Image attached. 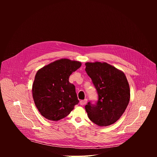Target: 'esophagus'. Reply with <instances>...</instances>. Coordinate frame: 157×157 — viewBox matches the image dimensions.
I'll return each mask as SVG.
<instances>
[{"label": "esophagus", "mask_w": 157, "mask_h": 157, "mask_svg": "<svg viewBox=\"0 0 157 157\" xmlns=\"http://www.w3.org/2000/svg\"><path fill=\"white\" fill-rule=\"evenodd\" d=\"M86 103H87V99H84V100H81V101H80V104H81V105H85Z\"/></svg>", "instance_id": "1"}]
</instances>
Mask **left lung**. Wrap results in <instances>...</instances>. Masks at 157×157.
I'll use <instances>...</instances> for the list:
<instances>
[{
  "mask_svg": "<svg viewBox=\"0 0 157 157\" xmlns=\"http://www.w3.org/2000/svg\"><path fill=\"white\" fill-rule=\"evenodd\" d=\"M85 71L96 89L98 99L85 105L88 117L99 126L115 123L130 101V88L124 73L106 63H86Z\"/></svg>",
  "mask_w": 157,
  "mask_h": 157,
  "instance_id": "1",
  "label": "left lung"
}]
</instances>
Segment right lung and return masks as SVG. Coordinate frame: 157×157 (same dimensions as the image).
Listing matches in <instances>:
<instances>
[{
  "instance_id": "1",
  "label": "right lung",
  "mask_w": 157,
  "mask_h": 157,
  "mask_svg": "<svg viewBox=\"0 0 157 157\" xmlns=\"http://www.w3.org/2000/svg\"><path fill=\"white\" fill-rule=\"evenodd\" d=\"M81 66L80 62L61 59L38 71L32 87L33 98L44 118L53 121L63 119L79 103L69 77Z\"/></svg>"
}]
</instances>
